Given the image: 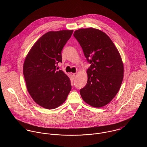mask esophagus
I'll return each instance as SVG.
<instances>
[{
    "instance_id": "esophagus-1",
    "label": "esophagus",
    "mask_w": 147,
    "mask_h": 147,
    "mask_svg": "<svg viewBox=\"0 0 147 147\" xmlns=\"http://www.w3.org/2000/svg\"><path fill=\"white\" fill-rule=\"evenodd\" d=\"M76 75H77V74H76V73H74V74H73L72 76H73V77H74V79H75V78H76Z\"/></svg>"
}]
</instances>
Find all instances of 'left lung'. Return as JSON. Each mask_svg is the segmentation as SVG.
Returning <instances> with one entry per match:
<instances>
[{
    "label": "left lung",
    "instance_id": "obj_1",
    "mask_svg": "<svg viewBox=\"0 0 147 147\" xmlns=\"http://www.w3.org/2000/svg\"><path fill=\"white\" fill-rule=\"evenodd\" d=\"M74 36L92 64L86 71L88 81L80 89V95L88 105L103 107L114 98L122 83L124 67L121 55L110 37L98 29H79Z\"/></svg>",
    "mask_w": 147,
    "mask_h": 147
}]
</instances>
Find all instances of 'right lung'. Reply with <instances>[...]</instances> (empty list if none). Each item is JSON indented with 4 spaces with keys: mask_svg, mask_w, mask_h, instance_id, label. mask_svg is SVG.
Returning <instances> with one entry per match:
<instances>
[{
    "mask_svg": "<svg viewBox=\"0 0 147 147\" xmlns=\"http://www.w3.org/2000/svg\"><path fill=\"white\" fill-rule=\"evenodd\" d=\"M73 30L50 31L33 45L25 57L23 74L26 89L34 101L54 109L62 105L71 91L68 76L57 65L62 62L61 51Z\"/></svg>",
    "mask_w": 147,
    "mask_h": 147,
    "instance_id": "add662e5",
    "label": "right lung"
}]
</instances>
